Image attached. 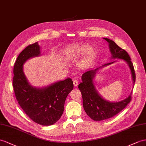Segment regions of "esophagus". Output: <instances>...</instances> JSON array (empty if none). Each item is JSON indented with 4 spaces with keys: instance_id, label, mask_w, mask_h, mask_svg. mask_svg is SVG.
<instances>
[{
    "instance_id": "1",
    "label": "esophagus",
    "mask_w": 146,
    "mask_h": 146,
    "mask_svg": "<svg viewBox=\"0 0 146 146\" xmlns=\"http://www.w3.org/2000/svg\"><path fill=\"white\" fill-rule=\"evenodd\" d=\"M73 84H74V87H76L77 86V85H78V84H79V82H78L77 80L74 79V80H73Z\"/></svg>"
}]
</instances>
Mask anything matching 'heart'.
I'll return each instance as SVG.
<instances>
[{
    "label": "heart",
    "instance_id": "b5f03b06",
    "mask_svg": "<svg viewBox=\"0 0 146 146\" xmlns=\"http://www.w3.org/2000/svg\"><path fill=\"white\" fill-rule=\"evenodd\" d=\"M92 48L87 44H76L71 46L68 49V54L70 57H76L86 54L90 52ZM96 57L95 53L92 52L88 54L82 61L81 64L83 66H88L94 61Z\"/></svg>",
    "mask_w": 146,
    "mask_h": 146
}]
</instances>
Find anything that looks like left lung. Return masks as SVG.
<instances>
[{
    "label": "left lung",
    "instance_id": "1",
    "mask_svg": "<svg viewBox=\"0 0 146 146\" xmlns=\"http://www.w3.org/2000/svg\"><path fill=\"white\" fill-rule=\"evenodd\" d=\"M109 42L110 51L113 58L124 59L129 66L132 73V77L134 84L136 80V74L131 58L124 49L121 48L115 42L108 38H104ZM106 64L104 66L110 64ZM100 68L87 71L82 74V82L79 85L83 99V106L87 115L94 121H102L116 115L126 107L131 100V95L124 100L119 102H109L102 98L96 91L93 83V79L96 72Z\"/></svg>",
    "mask_w": 146,
    "mask_h": 146
}]
</instances>
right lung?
<instances>
[{
	"instance_id": "right-lung-1",
	"label": "right lung",
	"mask_w": 146,
	"mask_h": 146,
	"mask_svg": "<svg viewBox=\"0 0 146 146\" xmlns=\"http://www.w3.org/2000/svg\"><path fill=\"white\" fill-rule=\"evenodd\" d=\"M40 54L37 42L28 45L17 57L13 67V87L20 107L34 122L42 126L52 125L61 118L66 97L74 88L68 78L45 88H36L28 84L23 71L27 59Z\"/></svg>"
}]
</instances>
